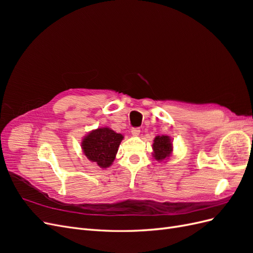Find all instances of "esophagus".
<instances>
[{
  "label": "esophagus",
  "instance_id": "esophagus-1",
  "mask_svg": "<svg viewBox=\"0 0 253 253\" xmlns=\"http://www.w3.org/2000/svg\"><path fill=\"white\" fill-rule=\"evenodd\" d=\"M131 133H132V135H134V136H138V135L140 134V128H139V127H133V128L131 129Z\"/></svg>",
  "mask_w": 253,
  "mask_h": 253
}]
</instances>
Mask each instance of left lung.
I'll return each instance as SVG.
<instances>
[{
    "label": "left lung",
    "mask_w": 253,
    "mask_h": 253,
    "mask_svg": "<svg viewBox=\"0 0 253 253\" xmlns=\"http://www.w3.org/2000/svg\"><path fill=\"white\" fill-rule=\"evenodd\" d=\"M172 141L169 136H156L153 143V150H154V157L157 160H164L169 157L172 152Z\"/></svg>",
    "instance_id": "8db88e82"
}]
</instances>
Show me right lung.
Returning <instances> with one entry per match:
<instances>
[{
    "mask_svg": "<svg viewBox=\"0 0 253 253\" xmlns=\"http://www.w3.org/2000/svg\"><path fill=\"white\" fill-rule=\"evenodd\" d=\"M122 139L124 136L121 134L114 132L109 127H101L90 132L81 144L84 155L105 169L114 162Z\"/></svg>",
    "mask_w": 253,
    "mask_h": 253,
    "instance_id": "add662e5",
    "label": "right lung"
}]
</instances>
